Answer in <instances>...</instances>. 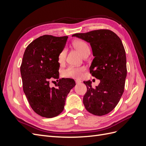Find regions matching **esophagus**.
I'll use <instances>...</instances> for the list:
<instances>
[{
    "mask_svg": "<svg viewBox=\"0 0 146 146\" xmlns=\"http://www.w3.org/2000/svg\"><path fill=\"white\" fill-rule=\"evenodd\" d=\"M82 82L80 81V80H76V84H79V83H80Z\"/></svg>",
    "mask_w": 146,
    "mask_h": 146,
    "instance_id": "34e87169",
    "label": "esophagus"
}]
</instances>
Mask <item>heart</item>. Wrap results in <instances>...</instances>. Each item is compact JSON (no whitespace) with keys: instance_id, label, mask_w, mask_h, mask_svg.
Returning <instances> with one entry per match:
<instances>
[{"instance_id":"b5f03b06","label":"heart","mask_w":146,"mask_h":146,"mask_svg":"<svg viewBox=\"0 0 146 146\" xmlns=\"http://www.w3.org/2000/svg\"><path fill=\"white\" fill-rule=\"evenodd\" d=\"M75 48L80 52V54L84 56L88 54H90V48L87 44L83 41L78 40L75 41L74 43ZM66 51L65 49L61 51L58 56V61L60 63H62L66 58ZM85 71V68L83 67H74L70 66L68 68L65 69L63 74L65 77L72 78H80Z\"/></svg>"}]
</instances>
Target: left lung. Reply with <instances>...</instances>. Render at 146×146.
Masks as SVG:
<instances>
[{
  "instance_id": "obj_1",
  "label": "left lung",
  "mask_w": 146,
  "mask_h": 146,
  "mask_svg": "<svg viewBox=\"0 0 146 146\" xmlns=\"http://www.w3.org/2000/svg\"><path fill=\"white\" fill-rule=\"evenodd\" d=\"M76 36L89 42L94 58L90 70L100 80L96 88L90 80L84 81L87 91L83 104L88 112L96 116L109 113L116 107L124 91L127 77L126 55L121 39L110 30H98Z\"/></svg>"
}]
</instances>
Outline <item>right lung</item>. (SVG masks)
I'll use <instances>...</instances> for the list:
<instances>
[{
	"label": "right lung",
	"instance_id": "add662e5",
	"mask_svg": "<svg viewBox=\"0 0 146 146\" xmlns=\"http://www.w3.org/2000/svg\"><path fill=\"white\" fill-rule=\"evenodd\" d=\"M68 36L43 35L27 47L21 66L23 90L33 111L51 118L63 111L66 99L76 86L71 78L60 79L57 88L49 86V79L59 78L58 56Z\"/></svg>",
	"mask_w": 146,
	"mask_h": 146
}]
</instances>
